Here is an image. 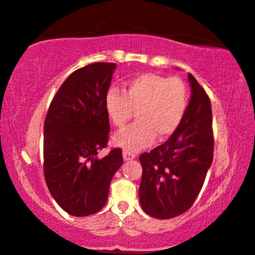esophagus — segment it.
I'll list each match as a JSON object with an SVG mask.
<instances>
[{
  "label": "esophagus",
  "instance_id": "esophagus-1",
  "mask_svg": "<svg viewBox=\"0 0 255 255\" xmlns=\"http://www.w3.org/2000/svg\"><path fill=\"white\" fill-rule=\"evenodd\" d=\"M123 156H124V159L126 160V162H128V160H132V159H134L135 157H136L135 153L128 151V150H124Z\"/></svg>",
  "mask_w": 255,
  "mask_h": 255
}]
</instances>
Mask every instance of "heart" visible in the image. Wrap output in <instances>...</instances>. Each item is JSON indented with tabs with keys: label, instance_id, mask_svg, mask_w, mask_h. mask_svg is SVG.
<instances>
[{
	"label": "heart",
	"instance_id": "obj_1",
	"mask_svg": "<svg viewBox=\"0 0 255 255\" xmlns=\"http://www.w3.org/2000/svg\"><path fill=\"white\" fill-rule=\"evenodd\" d=\"M188 89L179 77L145 73L130 78L124 93L111 89L105 97L109 120L123 128L136 111V121L114 135L117 145L138 151L155 141L156 135L165 138L177 130L188 107Z\"/></svg>",
	"mask_w": 255,
	"mask_h": 255
}]
</instances>
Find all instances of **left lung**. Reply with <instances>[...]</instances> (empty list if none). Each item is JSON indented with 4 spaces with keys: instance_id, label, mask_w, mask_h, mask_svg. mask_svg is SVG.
Here are the masks:
<instances>
[{
    "instance_id": "obj_1",
    "label": "left lung",
    "mask_w": 255,
    "mask_h": 255,
    "mask_svg": "<svg viewBox=\"0 0 255 255\" xmlns=\"http://www.w3.org/2000/svg\"><path fill=\"white\" fill-rule=\"evenodd\" d=\"M191 98L186 114L166 142L139 156V203L146 214L167 220L187 211L202 188L214 157L211 105L188 74Z\"/></svg>"
}]
</instances>
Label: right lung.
<instances>
[{"instance_id": "right-lung-1", "label": "right lung", "mask_w": 255, "mask_h": 255, "mask_svg": "<svg viewBox=\"0 0 255 255\" xmlns=\"http://www.w3.org/2000/svg\"><path fill=\"white\" fill-rule=\"evenodd\" d=\"M116 68L97 62L74 71L46 116V184L56 203L73 216H89L105 206L113 175L124 162L119 148L98 156L109 142L105 97Z\"/></svg>"}]
</instances>
